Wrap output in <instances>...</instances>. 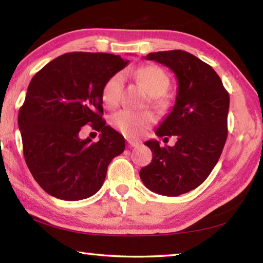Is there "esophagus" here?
<instances>
[{"label": "esophagus", "mask_w": 263, "mask_h": 263, "mask_svg": "<svg viewBox=\"0 0 263 263\" xmlns=\"http://www.w3.org/2000/svg\"><path fill=\"white\" fill-rule=\"evenodd\" d=\"M127 144L130 147H138V146H140V142L136 141V140H128Z\"/></svg>", "instance_id": "esophagus-1"}]
</instances>
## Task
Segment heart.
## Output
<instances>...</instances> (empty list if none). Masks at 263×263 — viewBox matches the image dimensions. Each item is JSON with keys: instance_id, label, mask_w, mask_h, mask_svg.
<instances>
[{"instance_id": "obj_1", "label": "heart", "mask_w": 263, "mask_h": 263, "mask_svg": "<svg viewBox=\"0 0 263 263\" xmlns=\"http://www.w3.org/2000/svg\"><path fill=\"white\" fill-rule=\"evenodd\" d=\"M132 75L151 96L163 95L169 87V79L163 69L158 66H144L132 72ZM124 86V75L115 73L102 87L101 96L108 108H115L121 100ZM154 115L151 111H133L123 109L111 117V125L126 137H138L154 123Z\"/></svg>"}]
</instances>
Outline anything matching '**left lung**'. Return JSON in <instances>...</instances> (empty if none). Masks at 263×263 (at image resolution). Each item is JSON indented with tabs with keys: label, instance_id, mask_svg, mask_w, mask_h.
I'll return each mask as SVG.
<instances>
[{
	"label": "left lung",
	"instance_id": "1",
	"mask_svg": "<svg viewBox=\"0 0 263 263\" xmlns=\"http://www.w3.org/2000/svg\"><path fill=\"white\" fill-rule=\"evenodd\" d=\"M145 59L164 65L176 77L175 104L155 133L175 136L177 141L164 147L158 140L146 141L153 159L139 175L153 193L179 196L202 184L219 160L228 138L230 96L215 69L188 52H154Z\"/></svg>",
	"mask_w": 263,
	"mask_h": 263
}]
</instances>
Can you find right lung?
Wrapping results in <instances>:
<instances>
[{"mask_svg":"<svg viewBox=\"0 0 263 263\" xmlns=\"http://www.w3.org/2000/svg\"><path fill=\"white\" fill-rule=\"evenodd\" d=\"M128 60L109 53L72 52L48 62L31 80L18 114L25 162L33 179L64 201L95 195L125 139L102 119V87ZM90 123L101 132L91 143L78 137Z\"/></svg>","mask_w":263,"mask_h":263,"instance_id":"right-lung-1","label":"right lung"}]
</instances>
